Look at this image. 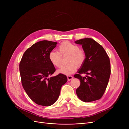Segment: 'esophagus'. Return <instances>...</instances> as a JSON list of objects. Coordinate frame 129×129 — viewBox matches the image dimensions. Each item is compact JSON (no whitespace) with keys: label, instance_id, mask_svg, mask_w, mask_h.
I'll list each match as a JSON object with an SVG mask.
<instances>
[{"label":"esophagus","instance_id":"1","mask_svg":"<svg viewBox=\"0 0 129 129\" xmlns=\"http://www.w3.org/2000/svg\"><path fill=\"white\" fill-rule=\"evenodd\" d=\"M67 80H68V81H70V80H72V79L73 78V77L72 76H71V75L67 76Z\"/></svg>","mask_w":129,"mask_h":129}]
</instances>
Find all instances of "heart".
<instances>
[{
	"label": "heart",
	"mask_w": 129,
	"mask_h": 129,
	"mask_svg": "<svg viewBox=\"0 0 129 129\" xmlns=\"http://www.w3.org/2000/svg\"><path fill=\"white\" fill-rule=\"evenodd\" d=\"M59 52L52 51L50 52L49 59L53 65L60 67L62 65V55H69L67 65L63 66L58 70V73L69 75L75 72L77 66H81L85 62L86 54L85 51L79 49V46L69 41H65L58 46Z\"/></svg>",
	"instance_id": "heart-1"
}]
</instances>
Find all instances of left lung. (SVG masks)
<instances>
[{
  "instance_id": "left-lung-1",
  "label": "left lung",
  "mask_w": 129,
  "mask_h": 129,
  "mask_svg": "<svg viewBox=\"0 0 129 129\" xmlns=\"http://www.w3.org/2000/svg\"><path fill=\"white\" fill-rule=\"evenodd\" d=\"M82 45L86 54L84 63L74 77L80 80V85L76 89V94L84 102H91L100 99L106 89L111 70L109 57L103 47L91 38H85L75 42ZM89 75L86 77L82 73Z\"/></svg>"
}]
</instances>
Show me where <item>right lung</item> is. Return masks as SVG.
<instances>
[{"mask_svg":"<svg viewBox=\"0 0 129 129\" xmlns=\"http://www.w3.org/2000/svg\"><path fill=\"white\" fill-rule=\"evenodd\" d=\"M57 44L46 40L36 43L25 51L20 61L22 86L30 98L39 105L50 106L55 103L61 87L67 81L62 74L49 77L55 71L49 55Z\"/></svg>","mask_w":129,"mask_h":129,"instance_id":"add662e5","label":"right lung"}]
</instances>
